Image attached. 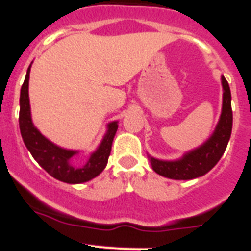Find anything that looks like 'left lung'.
<instances>
[{
  "instance_id": "1",
  "label": "left lung",
  "mask_w": 251,
  "mask_h": 251,
  "mask_svg": "<svg viewBox=\"0 0 251 251\" xmlns=\"http://www.w3.org/2000/svg\"><path fill=\"white\" fill-rule=\"evenodd\" d=\"M223 107L213 135L199 148L187 151L177 160H159L149 155L151 168L159 175L174 180H191L209 173L223 156L232 128L231 92L229 83L221 76Z\"/></svg>"
}]
</instances>
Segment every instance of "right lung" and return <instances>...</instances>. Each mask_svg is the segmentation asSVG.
Instances as JSON below:
<instances>
[{"label": "right lung", "instance_id": "1", "mask_svg": "<svg viewBox=\"0 0 251 251\" xmlns=\"http://www.w3.org/2000/svg\"><path fill=\"white\" fill-rule=\"evenodd\" d=\"M31 65L27 69L26 77L21 87L20 95V131L24 139L25 145L28 149L33 159L40 164L42 169L50 175L67 182V184H82L92 180L100 175L107 165L110 152H111L112 141L116 134L117 121H112L107 125V131L100 145L90 155L86 164H76L72 157L77 155V150H67L60 148L37 130L32 123L30 107V98H28V80H30Z\"/></svg>", "mask_w": 251, "mask_h": 251}]
</instances>
